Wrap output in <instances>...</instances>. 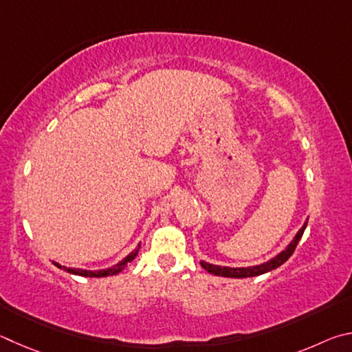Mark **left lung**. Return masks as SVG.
<instances>
[{"label":"left lung","instance_id":"left-lung-1","mask_svg":"<svg viewBox=\"0 0 352 352\" xmlns=\"http://www.w3.org/2000/svg\"><path fill=\"white\" fill-rule=\"evenodd\" d=\"M307 226V221L305 223V226L301 227L298 230L297 235L292 239V243L287 245V248L281 252V254L276 255L272 260L267 263H263L260 266H252V267H221V266H214V264H208L206 261H201V266L204 267L208 274L218 275V276H229V278H249V276H256V275H263L266 272H270L276 267H280L281 264H285L289 258L292 256V254L295 252V248H297L298 241L303 236L305 229Z\"/></svg>","mask_w":352,"mask_h":352}]
</instances>
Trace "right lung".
Masks as SVG:
<instances>
[{
  "label": "right lung",
  "instance_id": "obj_1",
  "mask_svg": "<svg viewBox=\"0 0 352 352\" xmlns=\"http://www.w3.org/2000/svg\"><path fill=\"white\" fill-rule=\"evenodd\" d=\"M139 249H140V244L138 245V249H135L134 252H131V254H129V255L125 258V260L120 261L119 264H116V266L109 267V269H102V270H97V272H92V270H83V269L66 267V266L61 267L60 264H57V263H54V264H55V266H57V267L63 269V270H66V272L74 274V275H80V276H94V278H98V276H109V275H117V274H119V272H122V270L126 267V264H128V263H131V261L134 260L135 255H138Z\"/></svg>",
  "mask_w": 352,
  "mask_h": 352
}]
</instances>
